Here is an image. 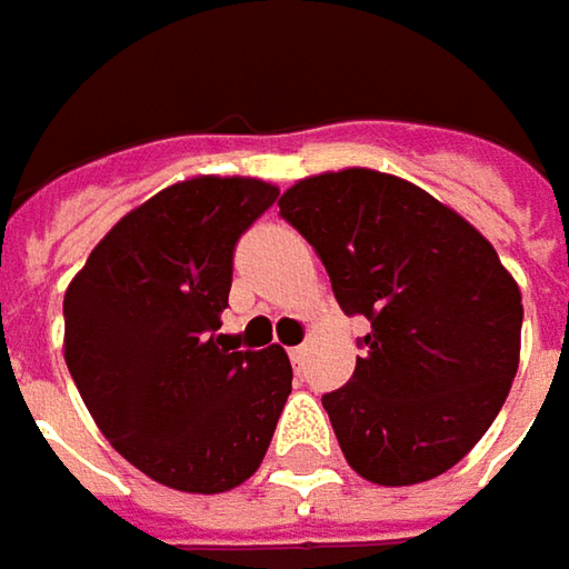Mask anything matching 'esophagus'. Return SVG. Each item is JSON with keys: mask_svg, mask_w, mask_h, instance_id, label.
I'll return each instance as SVG.
<instances>
[{"mask_svg": "<svg viewBox=\"0 0 569 569\" xmlns=\"http://www.w3.org/2000/svg\"><path fill=\"white\" fill-rule=\"evenodd\" d=\"M289 359H292V366H299V362L306 359V343H302V347H292V350H289Z\"/></svg>", "mask_w": 569, "mask_h": 569, "instance_id": "34e87169", "label": "esophagus"}]
</instances>
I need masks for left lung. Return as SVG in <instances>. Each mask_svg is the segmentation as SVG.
Listing matches in <instances>:
<instances>
[{
  "label": "left lung",
  "mask_w": 569,
  "mask_h": 569,
  "mask_svg": "<svg viewBox=\"0 0 569 569\" xmlns=\"http://www.w3.org/2000/svg\"><path fill=\"white\" fill-rule=\"evenodd\" d=\"M333 299L372 328L353 379L328 391L359 478L408 487L449 471L500 413L519 369L522 296L493 244L427 190L347 168L280 197Z\"/></svg>",
  "instance_id": "8db88e82"
}]
</instances>
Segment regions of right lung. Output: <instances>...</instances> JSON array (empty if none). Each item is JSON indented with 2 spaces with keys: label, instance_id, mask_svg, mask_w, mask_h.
I'll list each match as a JSON object with an SVG mask.
<instances>
[{
  "label": "right lung",
  "instance_id": "add662e5",
  "mask_svg": "<svg viewBox=\"0 0 569 569\" xmlns=\"http://www.w3.org/2000/svg\"><path fill=\"white\" fill-rule=\"evenodd\" d=\"M280 190L190 178L127 212L66 289L62 353L111 446L152 481L222 493L267 456L292 391L283 350L219 333L232 254Z\"/></svg>",
  "mask_w": 569,
  "mask_h": 569
}]
</instances>
